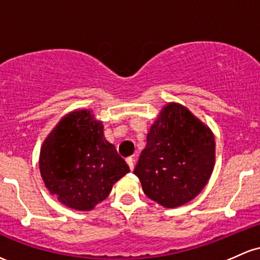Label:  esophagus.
<instances>
[{
	"label": "esophagus",
	"mask_w": 260,
	"mask_h": 260,
	"mask_svg": "<svg viewBox=\"0 0 260 260\" xmlns=\"http://www.w3.org/2000/svg\"><path fill=\"white\" fill-rule=\"evenodd\" d=\"M125 161H127L128 167H129V169H131V170L135 169V159H133L132 156H129V158L125 159Z\"/></svg>",
	"instance_id": "obj_1"
}]
</instances>
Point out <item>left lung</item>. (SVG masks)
<instances>
[{
	"instance_id": "1",
	"label": "left lung",
	"mask_w": 260,
	"mask_h": 260,
	"mask_svg": "<svg viewBox=\"0 0 260 260\" xmlns=\"http://www.w3.org/2000/svg\"><path fill=\"white\" fill-rule=\"evenodd\" d=\"M215 136L178 102L161 108L147 135L135 174L144 193L167 209L195 199L215 168Z\"/></svg>"
}]
</instances>
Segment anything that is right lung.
<instances>
[{"label":"right lung","mask_w":260,"mask_h":260,"mask_svg":"<svg viewBox=\"0 0 260 260\" xmlns=\"http://www.w3.org/2000/svg\"><path fill=\"white\" fill-rule=\"evenodd\" d=\"M39 172L59 202L73 210L91 211L129 173V167L106 141L102 121L82 108L61 117L44 139Z\"/></svg>","instance_id":"right-lung-1"}]
</instances>
